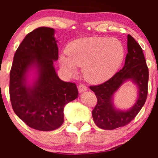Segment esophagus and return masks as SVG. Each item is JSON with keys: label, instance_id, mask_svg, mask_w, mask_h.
Wrapping results in <instances>:
<instances>
[{"label": "esophagus", "instance_id": "1", "mask_svg": "<svg viewBox=\"0 0 158 158\" xmlns=\"http://www.w3.org/2000/svg\"><path fill=\"white\" fill-rule=\"evenodd\" d=\"M87 89H88L87 87L83 84H80L79 86H78V90H79V93H83V92L86 91Z\"/></svg>", "mask_w": 158, "mask_h": 158}]
</instances>
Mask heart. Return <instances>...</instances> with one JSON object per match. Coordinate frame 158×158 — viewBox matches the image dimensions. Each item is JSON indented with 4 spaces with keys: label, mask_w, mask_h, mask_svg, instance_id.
Wrapping results in <instances>:
<instances>
[{
    "label": "heart",
    "mask_w": 158,
    "mask_h": 158,
    "mask_svg": "<svg viewBox=\"0 0 158 158\" xmlns=\"http://www.w3.org/2000/svg\"><path fill=\"white\" fill-rule=\"evenodd\" d=\"M67 53L59 58L61 65L70 76L82 66L85 80L90 83L106 81L117 73L122 64L125 49L116 38H81L69 43Z\"/></svg>",
    "instance_id": "1"
}]
</instances>
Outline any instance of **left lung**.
Instances as JSON below:
<instances>
[{
    "label": "left lung",
    "instance_id": "obj_1",
    "mask_svg": "<svg viewBox=\"0 0 158 158\" xmlns=\"http://www.w3.org/2000/svg\"><path fill=\"white\" fill-rule=\"evenodd\" d=\"M127 48L128 53L123 68L106 82L90 87L97 98V104L92 111V117L95 124L102 129L113 130L126 126L135 119L147 98L148 69L142 48L130 35H128ZM128 80L139 88L138 99L131 109L120 110L113 105V95Z\"/></svg>",
    "mask_w": 158,
    "mask_h": 158
}]
</instances>
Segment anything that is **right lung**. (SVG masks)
<instances>
[{
    "label": "right lung",
    "instance_id": "obj_1",
    "mask_svg": "<svg viewBox=\"0 0 158 158\" xmlns=\"http://www.w3.org/2000/svg\"><path fill=\"white\" fill-rule=\"evenodd\" d=\"M55 30L39 27L25 36L14 56L10 96L16 115L39 131H53L64 122L65 105L78 97L77 85L61 80L53 62L59 59ZM34 71L30 82V72Z\"/></svg>",
    "mask_w": 158,
    "mask_h": 158
}]
</instances>
